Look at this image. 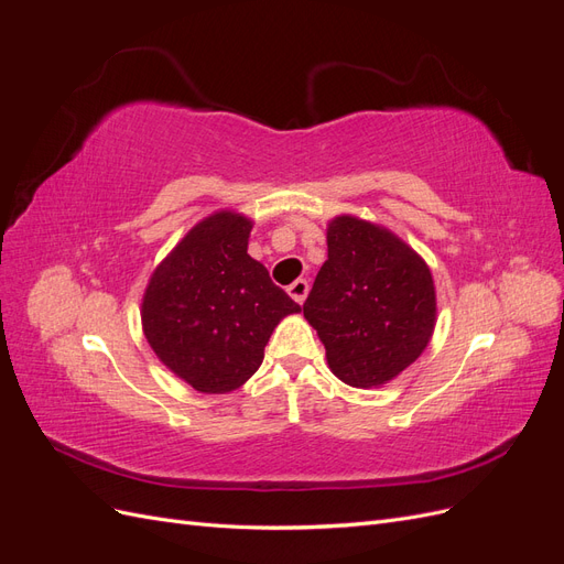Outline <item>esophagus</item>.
<instances>
[{
    "label": "esophagus",
    "instance_id": "1",
    "mask_svg": "<svg viewBox=\"0 0 564 564\" xmlns=\"http://www.w3.org/2000/svg\"><path fill=\"white\" fill-rule=\"evenodd\" d=\"M308 289H311L308 280H296V282H292V284L286 286V292H289V296H292L296 303H303L305 296H308Z\"/></svg>",
    "mask_w": 564,
    "mask_h": 564
}]
</instances>
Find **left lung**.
Listing matches in <instances>:
<instances>
[{
  "label": "left lung",
  "mask_w": 564,
  "mask_h": 564,
  "mask_svg": "<svg viewBox=\"0 0 564 564\" xmlns=\"http://www.w3.org/2000/svg\"><path fill=\"white\" fill-rule=\"evenodd\" d=\"M303 315L340 381L383 386L416 362L433 336L437 303L431 268L388 228L336 216L327 226V261Z\"/></svg>",
  "instance_id": "obj_1"
}]
</instances>
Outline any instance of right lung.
Wrapping results in <instances>:
<instances>
[{
    "label": "right lung",
    "instance_id": "1",
    "mask_svg": "<svg viewBox=\"0 0 564 564\" xmlns=\"http://www.w3.org/2000/svg\"><path fill=\"white\" fill-rule=\"evenodd\" d=\"M251 220L216 212L155 268L141 319L150 348L199 392H230L263 362L282 317L301 305L247 253Z\"/></svg>",
    "mask_w": 564,
    "mask_h": 564
}]
</instances>
